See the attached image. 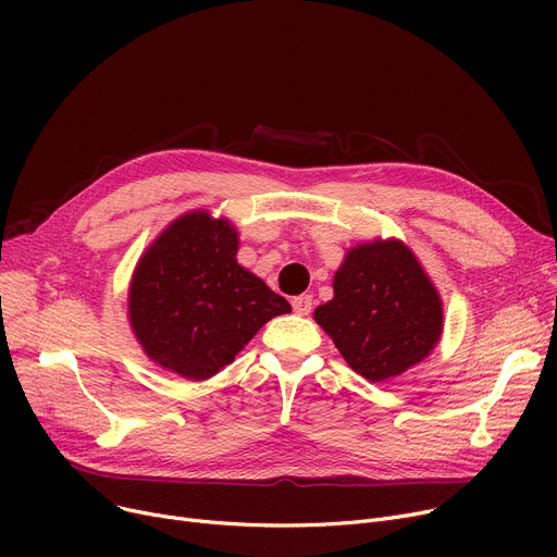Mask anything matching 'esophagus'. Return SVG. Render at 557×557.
<instances>
[{
    "instance_id": "34e87169",
    "label": "esophagus",
    "mask_w": 557,
    "mask_h": 557,
    "mask_svg": "<svg viewBox=\"0 0 557 557\" xmlns=\"http://www.w3.org/2000/svg\"><path fill=\"white\" fill-rule=\"evenodd\" d=\"M290 305H294V311H296L298 315H309L311 309H313V298H311L309 294H302V296L290 300Z\"/></svg>"
}]
</instances>
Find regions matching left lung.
Instances as JSON below:
<instances>
[{"mask_svg": "<svg viewBox=\"0 0 557 557\" xmlns=\"http://www.w3.org/2000/svg\"><path fill=\"white\" fill-rule=\"evenodd\" d=\"M332 286L334 298L313 311V320L368 382L399 376L441 343V294L404 242L372 239L349 248Z\"/></svg>", "mask_w": 557, "mask_h": 557, "instance_id": "8db88e82", "label": "left lung"}]
</instances>
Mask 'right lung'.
<instances>
[{"mask_svg": "<svg viewBox=\"0 0 557 557\" xmlns=\"http://www.w3.org/2000/svg\"><path fill=\"white\" fill-rule=\"evenodd\" d=\"M239 232L194 210L144 250L128 286L131 330L156 366L205 382L290 305L237 261Z\"/></svg>", "mask_w": 557, "mask_h": 557, "instance_id": "1", "label": "right lung"}]
</instances>
